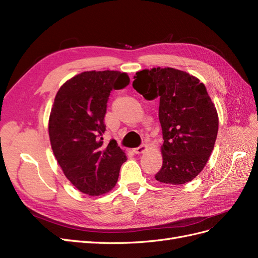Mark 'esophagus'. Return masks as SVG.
I'll return each instance as SVG.
<instances>
[{"label":"esophagus","mask_w":258,"mask_h":258,"mask_svg":"<svg viewBox=\"0 0 258 258\" xmlns=\"http://www.w3.org/2000/svg\"><path fill=\"white\" fill-rule=\"evenodd\" d=\"M146 148H147V145L146 144H142V145H140L139 147L134 148V152L136 154H142L146 150Z\"/></svg>","instance_id":"esophagus-1"}]
</instances>
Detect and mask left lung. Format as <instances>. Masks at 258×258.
I'll list each match as a JSON object with an SVG mask.
<instances>
[{"mask_svg":"<svg viewBox=\"0 0 258 258\" xmlns=\"http://www.w3.org/2000/svg\"><path fill=\"white\" fill-rule=\"evenodd\" d=\"M134 88L146 99H159L163 144L157 181L181 185L196 177L209 160L216 141L218 116L206 86L196 77L172 68L136 73Z\"/></svg>","mask_w":258,"mask_h":258,"instance_id":"8db88e82","label":"left lung"}]
</instances>
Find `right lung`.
<instances>
[{"instance_id": "obj_1", "label": "right lung", "mask_w": 258, "mask_h": 258, "mask_svg": "<svg viewBox=\"0 0 258 258\" xmlns=\"http://www.w3.org/2000/svg\"><path fill=\"white\" fill-rule=\"evenodd\" d=\"M129 82L117 71L84 72L62 85L54 98L48 126L54 157L69 181L90 196L110 191L126 161L115 140L105 145L102 136L110 93Z\"/></svg>"}]
</instances>
